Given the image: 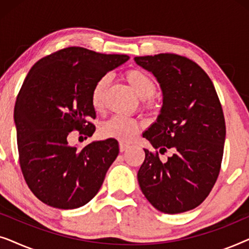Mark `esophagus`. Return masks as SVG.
I'll use <instances>...</instances> for the list:
<instances>
[{
  "instance_id": "34e87169",
  "label": "esophagus",
  "mask_w": 249,
  "mask_h": 249,
  "mask_svg": "<svg viewBox=\"0 0 249 249\" xmlns=\"http://www.w3.org/2000/svg\"><path fill=\"white\" fill-rule=\"evenodd\" d=\"M129 148V145L128 144H124V142H120V152H125L127 149Z\"/></svg>"
}]
</instances>
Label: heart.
Masks as SVG:
<instances>
[{"mask_svg": "<svg viewBox=\"0 0 249 249\" xmlns=\"http://www.w3.org/2000/svg\"><path fill=\"white\" fill-rule=\"evenodd\" d=\"M125 80L130 85L139 98H142L147 107L154 103V95L158 91V86L154 79L141 69H131L125 72ZM111 77L108 74L101 77L95 83L90 94V102L95 110H101L103 107L105 90L110 84ZM141 125L134 119L115 115L101 125L100 131L105 138H114L121 142H130L139 132Z\"/></svg>", "mask_w": 249, "mask_h": 249, "instance_id": "heart-1", "label": "heart"}]
</instances>
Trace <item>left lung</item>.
Returning <instances> with one entry per match:
<instances>
[{
	"mask_svg": "<svg viewBox=\"0 0 249 249\" xmlns=\"http://www.w3.org/2000/svg\"><path fill=\"white\" fill-rule=\"evenodd\" d=\"M151 71L163 93L158 120L142 137L155 153L145 151L138 182L156 210L177 214L195 209L209 196L219 177L226 121L212 80L196 62L172 53L136 56ZM171 149L162 163L158 158Z\"/></svg>",
	"mask_w": 249,
	"mask_h": 249,
	"instance_id": "left-lung-1",
	"label": "left lung"
}]
</instances>
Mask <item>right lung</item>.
Listing matches in <instances>:
<instances>
[{"label": "right lung", "mask_w": 249, "mask_h": 249, "mask_svg": "<svg viewBox=\"0 0 249 249\" xmlns=\"http://www.w3.org/2000/svg\"><path fill=\"white\" fill-rule=\"evenodd\" d=\"M128 60L124 54L71 46L42 57L29 70L16 101L17 142L23 178L43 203L77 209L100 190L119 154L118 142L110 138L77 149L67 138L73 130L94 134L91 89Z\"/></svg>", "instance_id": "1"}]
</instances>
